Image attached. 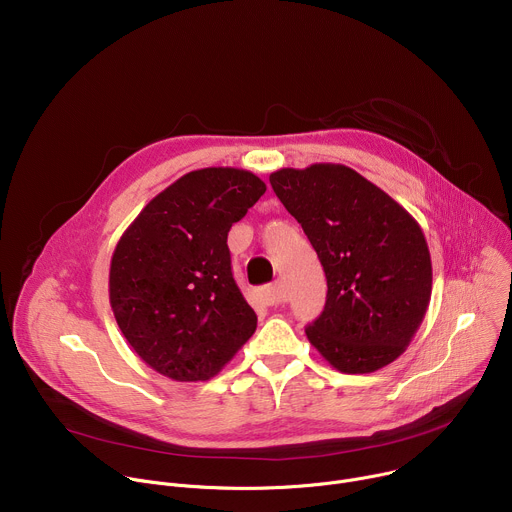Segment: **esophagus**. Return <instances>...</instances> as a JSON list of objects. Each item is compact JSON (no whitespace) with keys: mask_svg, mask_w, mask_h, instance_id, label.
I'll list each match as a JSON object with an SVG mask.
<instances>
[{"mask_svg":"<svg viewBox=\"0 0 512 512\" xmlns=\"http://www.w3.org/2000/svg\"><path fill=\"white\" fill-rule=\"evenodd\" d=\"M259 300L265 304V306H277L283 302V291H281V285L279 283H271V285H265L259 289Z\"/></svg>","mask_w":512,"mask_h":512,"instance_id":"34e87169","label":"esophagus"}]
</instances>
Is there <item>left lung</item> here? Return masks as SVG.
<instances>
[{
	"instance_id": "1",
	"label": "left lung",
	"mask_w": 512,
	"mask_h": 512,
	"mask_svg": "<svg viewBox=\"0 0 512 512\" xmlns=\"http://www.w3.org/2000/svg\"><path fill=\"white\" fill-rule=\"evenodd\" d=\"M273 192L302 225L326 273L324 312L310 344L346 375L399 358L431 300V257L415 218L342 164L281 168Z\"/></svg>"
}]
</instances>
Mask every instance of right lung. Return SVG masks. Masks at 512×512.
Segmentation results:
<instances>
[{
    "instance_id": "right-lung-1",
    "label": "right lung",
    "mask_w": 512,
    "mask_h": 512,
    "mask_svg": "<svg viewBox=\"0 0 512 512\" xmlns=\"http://www.w3.org/2000/svg\"><path fill=\"white\" fill-rule=\"evenodd\" d=\"M265 190L247 170H194L121 235L109 302L125 340L160 375L208 381L253 336L257 316L233 279L227 237Z\"/></svg>"
}]
</instances>
